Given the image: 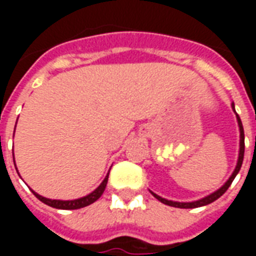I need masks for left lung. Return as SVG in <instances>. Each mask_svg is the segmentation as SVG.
I'll return each instance as SVG.
<instances>
[{
    "mask_svg": "<svg viewBox=\"0 0 256 256\" xmlns=\"http://www.w3.org/2000/svg\"><path fill=\"white\" fill-rule=\"evenodd\" d=\"M232 108L234 110V104H232ZM236 112V111H234ZM237 118V123H238V128H240V150H238V159H237V164L236 168H234V172L230 176V178L228 180L225 182V185H222L218 190H215L214 193H211L208 196H206V198H200V200H196V202H189V203H180V202H172V200H167V198H163L160 196H158L156 193L150 192L154 196H155L159 202H162L163 204H167V206H172V207H177V208H196V207H202V206H207V204L212 203L215 202L216 198H220L224 193L228 190V188L230 186L232 182H233V180L237 176V172H240V168H242V159H244V128H242V123L240 116L236 114Z\"/></svg>",
    "mask_w": 256,
    "mask_h": 256,
    "instance_id": "1",
    "label": "left lung"
}]
</instances>
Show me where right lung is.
I'll return each instance as SVG.
<instances>
[{
    "label": "right lung",
    "mask_w": 256,
    "mask_h": 256,
    "mask_svg": "<svg viewBox=\"0 0 256 256\" xmlns=\"http://www.w3.org/2000/svg\"><path fill=\"white\" fill-rule=\"evenodd\" d=\"M108 176H110V172L106 174V177L104 178V181L100 184V186L93 190L92 193H89L88 196H84V198H75V200H52V198H46L41 196V194H38L32 190V193L36 194V198H40L42 203L48 204V206H50L53 208H58V210H78L82 208V207H86V206H89V204L94 203L97 198H100V196L104 193L106 186V182H108Z\"/></svg>",
    "instance_id": "right-lung-1"
}]
</instances>
